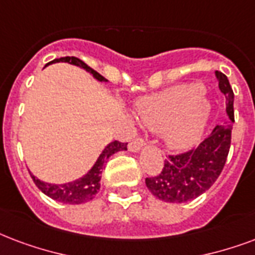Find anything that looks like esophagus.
Here are the masks:
<instances>
[{
    "instance_id": "34e87169",
    "label": "esophagus",
    "mask_w": 255,
    "mask_h": 255,
    "mask_svg": "<svg viewBox=\"0 0 255 255\" xmlns=\"http://www.w3.org/2000/svg\"><path fill=\"white\" fill-rule=\"evenodd\" d=\"M143 145H145L144 139H143V137H137V139H135V140L129 143L128 148H129V151H132V152H137Z\"/></svg>"
}]
</instances>
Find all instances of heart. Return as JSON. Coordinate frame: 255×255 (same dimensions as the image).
Returning <instances> with one entry per match:
<instances>
[{
    "label": "heart",
    "instance_id": "b5f03b06",
    "mask_svg": "<svg viewBox=\"0 0 255 255\" xmlns=\"http://www.w3.org/2000/svg\"><path fill=\"white\" fill-rule=\"evenodd\" d=\"M209 100L198 83L175 85L139 104L141 124L152 131H163L167 143L176 149L195 145L210 116Z\"/></svg>",
    "mask_w": 255,
    "mask_h": 255
}]
</instances>
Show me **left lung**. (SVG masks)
I'll return each mask as SVG.
<instances>
[{"label":"left lung","instance_id":"left-lung-1","mask_svg":"<svg viewBox=\"0 0 255 255\" xmlns=\"http://www.w3.org/2000/svg\"><path fill=\"white\" fill-rule=\"evenodd\" d=\"M221 92L226 97V112L234 122V92L222 72H215ZM231 144V126H217L197 148L168 155L160 174L145 178L153 197L170 203H183L207 191L222 172Z\"/></svg>","mask_w":255,"mask_h":255}]
</instances>
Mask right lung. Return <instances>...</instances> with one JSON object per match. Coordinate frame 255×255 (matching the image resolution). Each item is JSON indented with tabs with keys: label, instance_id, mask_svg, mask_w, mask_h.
<instances>
[{
	"label": "right lung",
	"instance_id": "1",
	"mask_svg": "<svg viewBox=\"0 0 255 255\" xmlns=\"http://www.w3.org/2000/svg\"><path fill=\"white\" fill-rule=\"evenodd\" d=\"M53 63H69L76 67H80L89 72L91 75L99 81H108L104 79L100 73H97L96 71H93L92 68L88 67L84 61H81L80 58L77 57H61L56 58L53 61H50L49 64ZM127 149V143H120V141L115 140L111 141L110 144L107 145L106 148L103 149V152L100 153V156L97 158L92 168L84 175L81 176L80 179H76L73 182L64 184H52L42 182V180L37 179L33 174V182L36 183V186L41 190L45 195L54 199V201L61 202V203H68V205H81L85 202L92 201L97 191L100 190V179H102V172L104 170L107 160L110 159L111 155H114L118 151H126Z\"/></svg>",
	"mask_w": 255,
	"mask_h": 255
}]
</instances>
